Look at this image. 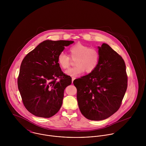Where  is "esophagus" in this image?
I'll return each mask as SVG.
<instances>
[{
  "label": "esophagus",
  "instance_id": "1",
  "mask_svg": "<svg viewBox=\"0 0 146 146\" xmlns=\"http://www.w3.org/2000/svg\"><path fill=\"white\" fill-rule=\"evenodd\" d=\"M75 79H76V78H75V77H72V83H73L74 80Z\"/></svg>",
  "mask_w": 146,
  "mask_h": 146
}]
</instances>
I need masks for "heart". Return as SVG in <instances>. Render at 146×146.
<instances>
[{
  "label": "heart",
  "instance_id": "1",
  "mask_svg": "<svg viewBox=\"0 0 146 146\" xmlns=\"http://www.w3.org/2000/svg\"><path fill=\"white\" fill-rule=\"evenodd\" d=\"M70 56L72 59L77 58L75 61V67L71 68L65 72L70 76H77L85 71L87 73L93 71L97 67L100 61V53L95 48L81 43L72 46L70 49ZM58 63L63 69H67L71 63L70 57L64 52L58 56Z\"/></svg>",
  "mask_w": 146,
  "mask_h": 146
}]
</instances>
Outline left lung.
I'll list each match as a JSON object with an SVG mask.
<instances>
[{
    "label": "left lung",
    "instance_id": "left-lung-1",
    "mask_svg": "<svg viewBox=\"0 0 146 146\" xmlns=\"http://www.w3.org/2000/svg\"><path fill=\"white\" fill-rule=\"evenodd\" d=\"M98 49L100 61L96 68L73 82L81 113L94 121L104 120L119 110L127 85L123 58L106 43Z\"/></svg>",
    "mask_w": 146,
    "mask_h": 146
}]
</instances>
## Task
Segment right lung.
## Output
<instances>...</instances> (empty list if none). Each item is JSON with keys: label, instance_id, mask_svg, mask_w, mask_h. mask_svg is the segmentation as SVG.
I'll return each instance as SVG.
<instances>
[{"label": "right lung", "instance_id": "obj_1", "mask_svg": "<svg viewBox=\"0 0 146 146\" xmlns=\"http://www.w3.org/2000/svg\"><path fill=\"white\" fill-rule=\"evenodd\" d=\"M74 42L45 40L22 60L18 88L25 108L34 115L49 118L60 110L64 90L72 79L63 74L58 56L65 46Z\"/></svg>", "mask_w": 146, "mask_h": 146}]
</instances>
